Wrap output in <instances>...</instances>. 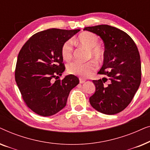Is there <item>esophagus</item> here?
Here are the masks:
<instances>
[{"label":"esophagus","mask_w":150,"mask_h":150,"mask_svg":"<svg viewBox=\"0 0 150 150\" xmlns=\"http://www.w3.org/2000/svg\"><path fill=\"white\" fill-rule=\"evenodd\" d=\"M79 82L81 84H83L85 82V79H79Z\"/></svg>","instance_id":"1"}]
</instances>
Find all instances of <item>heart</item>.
I'll use <instances>...</instances> for the list:
<instances>
[{
  "label": "heart",
  "mask_w": 150,
  "mask_h": 150,
  "mask_svg": "<svg viewBox=\"0 0 150 150\" xmlns=\"http://www.w3.org/2000/svg\"><path fill=\"white\" fill-rule=\"evenodd\" d=\"M75 41L85 48H88V58L93 57L97 61L104 59L105 52L104 49L99 44L100 39L97 35L91 32H83L79 35ZM72 46L71 41H67L61 47V57L63 60L68 61L72 57ZM97 69V63L91 60L86 63L74 61L67 65V73L82 78H87L91 76Z\"/></svg>",
  "instance_id": "b5f03b06"
}]
</instances>
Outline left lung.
Wrapping results in <instances>:
<instances>
[{"mask_svg":"<svg viewBox=\"0 0 150 150\" xmlns=\"http://www.w3.org/2000/svg\"><path fill=\"white\" fill-rule=\"evenodd\" d=\"M84 30L96 33L104 41L105 55L98 73L108 76L93 81L96 92L89 98L90 104L102 113H118L128 106L140 86L141 65L138 48L126 32L113 26L102 24Z\"/></svg>","mask_w":150,"mask_h":150,"instance_id":"obj_1","label":"left lung"}]
</instances>
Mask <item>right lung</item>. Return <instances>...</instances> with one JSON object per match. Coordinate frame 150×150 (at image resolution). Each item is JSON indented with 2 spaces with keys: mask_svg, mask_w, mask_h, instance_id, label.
Returning a JSON list of instances; mask_svg holds the SVG:
<instances>
[{
  "mask_svg": "<svg viewBox=\"0 0 150 150\" xmlns=\"http://www.w3.org/2000/svg\"><path fill=\"white\" fill-rule=\"evenodd\" d=\"M79 31L42 30L30 37L20 50L16 82L25 104L39 115L51 116L63 109L69 92L79 83V78L72 74L59 79L65 69L61 47Z\"/></svg>",
  "mask_w": 150,
  "mask_h": 150,
  "instance_id": "1",
  "label": "right lung"
}]
</instances>
